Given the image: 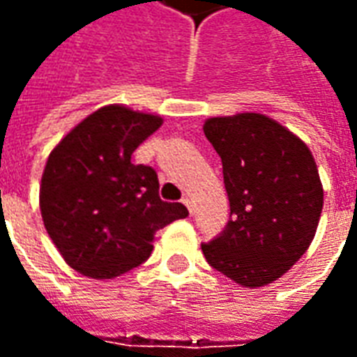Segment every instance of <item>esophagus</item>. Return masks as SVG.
<instances>
[{"mask_svg":"<svg viewBox=\"0 0 357 357\" xmlns=\"http://www.w3.org/2000/svg\"><path fill=\"white\" fill-rule=\"evenodd\" d=\"M181 202H183L187 208H189V212H193V208H191V199H189V197H183V199H181Z\"/></svg>","mask_w":357,"mask_h":357,"instance_id":"obj_1","label":"esophagus"}]
</instances>
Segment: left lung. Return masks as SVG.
Segmentation results:
<instances>
[{"label": "left lung", "mask_w": 357, "mask_h": 357, "mask_svg": "<svg viewBox=\"0 0 357 357\" xmlns=\"http://www.w3.org/2000/svg\"><path fill=\"white\" fill-rule=\"evenodd\" d=\"M204 135L224 166L229 222L202 243L206 262L243 287L289 271L314 239L323 187L310 149L275 120L243 112L210 118Z\"/></svg>", "instance_id": "obj_1"}]
</instances>
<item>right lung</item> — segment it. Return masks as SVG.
I'll use <instances>...</instances> for the list:
<instances>
[{"label":"right lung","mask_w":357,"mask_h":357,"mask_svg":"<svg viewBox=\"0 0 357 357\" xmlns=\"http://www.w3.org/2000/svg\"><path fill=\"white\" fill-rule=\"evenodd\" d=\"M162 118L120 105L95 110L51 151L40 187L43 225L66 264L93 279L137 268L153 237L189 216L181 202L158 197L155 168L132 155Z\"/></svg>","instance_id":"1"}]
</instances>
